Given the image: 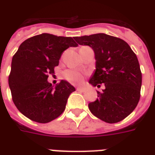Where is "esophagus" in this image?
Segmentation results:
<instances>
[{"instance_id":"esophagus-1","label":"esophagus","mask_w":155,"mask_h":155,"mask_svg":"<svg viewBox=\"0 0 155 155\" xmlns=\"http://www.w3.org/2000/svg\"><path fill=\"white\" fill-rule=\"evenodd\" d=\"M77 91H80V92H84L86 91V88L85 87H79L76 88Z\"/></svg>"}]
</instances>
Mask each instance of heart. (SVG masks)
I'll list each match as a JSON object with an SVG mask.
<instances>
[{"instance_id": "heart-1", "label": "heart", "mask_w": 155, "mask_h": 155, "mask_svg": "<svg viewBox=\"0 0 155 155\" xmlns=\"http://www.w3.org/2000/svg\"><path fill=\"white\" fill-rule=\"evenodd\" d=\"M63 76L68 81L72 83H80L83 80V76L76 71L67 70L63 73Z\"/></svg>"}]
</instances>
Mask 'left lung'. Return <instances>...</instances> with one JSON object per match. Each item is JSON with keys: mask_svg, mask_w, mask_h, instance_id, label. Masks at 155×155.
Segmentation results:
<instances>
[{"mask_svg": "<svg viewBox=\"0 0 155 155\" xmlns=\"http://www.w3.org/2000/svg\"><path fill=\"white\" fill-rule=\"evenodd\" d=\"M78 44L89 46L95 53L92 86L104 84L98 99L88 104L91 113L107 123L119 122L134 110L140 99L142 72L134 52L127 42L105 34L75 37Z\"/></svg>", "mask_w": 155, "mask_h": 155, "instance_id": "left-lung-1", "label": "left lung"}]
</instances>
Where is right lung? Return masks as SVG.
Here are the masks:
<instances>
[{"label": "right lung", "instance_id": "right-lung-1", "mask_svg": "<svg viewBox=\"0 0 155 155\" xmlns=\"http://www.w3.org/2000/svg\"><path fill=\"white\" fill-rule=\"evenodd\" d=\"M78 44L71 37L42 34L28 38L13 55L8 85L17 108L30 120L48 123L63 113L75 88L66 80L52 86L47 81L61 54Z\"/></svg>", "mask_w": 155, "mask_h": 155}]
</instances>
